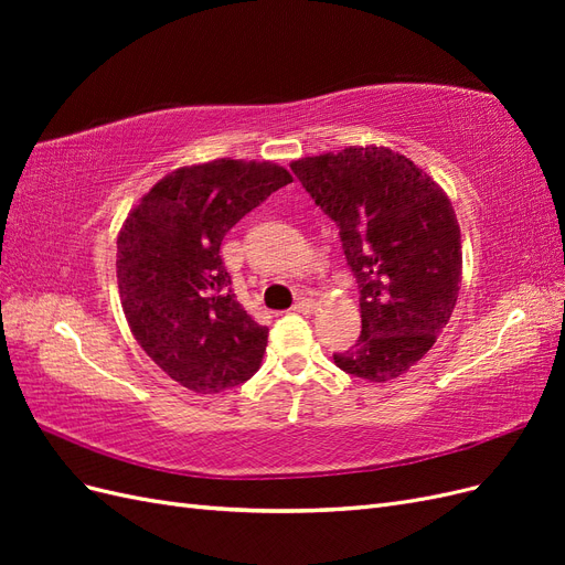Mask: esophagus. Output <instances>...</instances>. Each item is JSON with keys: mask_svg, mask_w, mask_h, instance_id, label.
<instances>
[{"mask_svg": "<svg viewBox=\"0 0 565 565\" xmlns=\"http://www.w3.org/2000/svg\"><path fill=\"white\" fill-rule=\"evenodd\" d=\"M316 306H318V303H316L313 299H306V297H303V299H297V301H295L292 309H295L297 313H306V316H309V313L316 311Z\"/></svg>", "mask_w": 565, "mask_h": 565, "instance_id": "34e87169", "label": "esophagus"}]
</instances>
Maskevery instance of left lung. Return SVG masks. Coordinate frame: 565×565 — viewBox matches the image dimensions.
<instances>
[{
  "label": "left lung",
  "mask_w": 565,
  "mask_h": 565,
  "mask_svg": "<svg viewBox=\"0 0 565 565\" xmlns=\"http://www.w3.org/2000/svg\"><path fill=\"white\" fill-rule=\"evenodd\" d=\"M289 167L337 221L361 289L363 332L334 353L337 367L377 384L401 377L436 344L457 303L461 235L450 198L384 146H349Z\"/></svg>",
  "instance_id": "8db88e82"
}]
</instances>
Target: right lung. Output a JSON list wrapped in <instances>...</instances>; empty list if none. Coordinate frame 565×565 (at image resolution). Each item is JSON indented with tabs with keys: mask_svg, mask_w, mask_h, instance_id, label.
Masks as SVG:
<instances>
[{
	"mask_svg": "<svg viewBox=\"0 0 565 565\" xmlns=\"http://www.w3.org/2000/svg\"><path fill=\"white\" fill-rule=\"evenodd\" d=\"M289 181L268 160L179 167L119 228L115 266L129 330L181 386L218 393L259 370L268 328L235 301L218 249L237 221Z\"/></svg>",
	"mask_w": 565,
	"mask_h": 565,
	"instance_id": "obj_1",
	"label": "right lung"
}]
</instances>
